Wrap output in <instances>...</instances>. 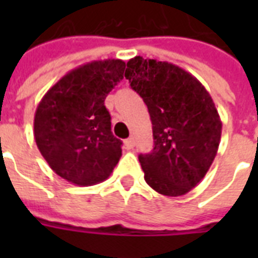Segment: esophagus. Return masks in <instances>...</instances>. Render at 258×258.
<instances>
[{"mask_svg": "<svg viewBox=\"0 0 258 258\" xmlns=\"http://www.w3.org/2000/svg\"><path fill=\"white\" fill-rule=\"evenodd\" d=\"M124 145L128 150L134 149V146H135V139H134V138H128V139H125Z\"/></svg>", "mask_w": 258, "mask_h": 258, "instance_id": "34e87169", "label": "esophagus"}]
</instances>
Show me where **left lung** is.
Instances as JSON below:
<instances>
[{"instance_id": "left-lung-1", "label": "left lung", "mask_w": 258, "mask_h": 258, "mask_svg": "<svg viewBox=\"0 0 258 258\" xmlns=\"http://www.w3.org/2000/svg\"><path fill=\"white\" fill-rule=\"evenodd\" d=\"M125 79L147 105L154 149L141 154L145 180L162 196H184L204 179L222 131L216 104L198 79L167 61L135 56Z\"/></svg>"}]
</instances>
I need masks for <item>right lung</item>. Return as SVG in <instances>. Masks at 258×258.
I'll return each mask as SVG.
<instances>
[{
	"label": "right lung",
	"mask_w": 258,
	"mask_h": 258,
	"mask_svg": "<svg viewBox=\"0 0 258 258\" xmlns=\"http://www.w3.org/2000/svg\"><path fill=\"white\" fill-rule=\"evenodd\" d=\"M125 62H87L48 89L34 113V141L57 175L76 186H92L111 175L121 157V141L111 133L104 100L123 79Z\"/></svg>",
	"instance_id": "right-lung-1"
}]
</instances>
